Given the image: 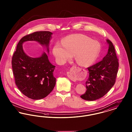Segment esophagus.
Returning <instances> with one entry per match:
<instances>
[{
    "instance_id": "obj_1",
    "label": "esophagus",
    "mask_w": 132,
    "mask_h": 132,
    "mask_svg": "<svg viewBox=\"0 0 132 132\" xmlns=\"http://www.w3.org/2000/svg\"><path fill=\"white\" fill-rule=\"evenodd\" d=\"M75 67H76V66H74ZM67 76L69 77V79H71L72 81H74V82H76V80L74 75H73V73L72 71H70L69 72H67Z\"/></svg>"
}]
</instances>
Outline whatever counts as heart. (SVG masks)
<instances>
[{"mask_svg":"<svg viewBox=\"0 0 132 132\" xmlns=\"http://www.w3.org/2000/svg\"><path fill=\"white\" fill-rule=\"evenodd\" d=\"M101 50L99 43L82 34H73L66 37L61 44L56 43L52 52L57 62L63 64L75 55L76 62L82 66L94 63Z\"/></svg>","mask_w":132,"mask_h":132,"instance_id":"1","label":"heart"}]
</instances>
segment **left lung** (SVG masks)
<instances>
[{
  "label": "left lung",
  "mask_w": 132,
  "mask_h": 132,
  "mask_svg": "<svg viewBox=\"0 0 132 132\" xmlns=\"http://www.w3.org/2000/svg\"><path fill=\"white\" fill-rule=\"evenodd\" d=\"M108 51L98 63L88 67L89 77L86 82L87 90L81 96L86 101H93L103 97L115 84L119 67L112 43L107 39Z\"/></svg>",
  "instance_id": "left-lung-1"
}]
</instances>
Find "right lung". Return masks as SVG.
Returning <instances> with one entry per match:
<instances>
[{"label":"right lung","mask_w":132,"mask_h":132,"mask_svg":"<svg viewBox=\"0 0 132 132\" xmlns=\"http://www.w3.org/2000/svg\"><path fill=\"white\" fill-rule=\"evenodd\" d=\"M52 33L49 31H36L22 38L13 55L12 67L15 84L21 92L32 100H40L47 96L54 88L56 78L53 76L55 66L50 63L44 52L39 57L27 55L23 44L36 41L45 46L49 53V44Z\"/></svg>","instance_id":"1"}]
</instances>
